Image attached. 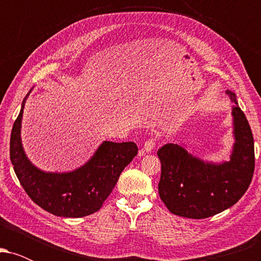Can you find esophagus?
Wrapping results in <instances>:
<instances>
[{
    "mask_svg": "<svg viewBox=\"0 0 261 261\" xmlns=\"http://www.w3.org/2000/svg\"><path fill=\"white\" fill-rule=\"evenodd\" d=\"M154 147H155V139H153V137H151V139H148L145 142V145H143L142 149H141L140 154L143 155L145 153H148V152H151Z\"/></svg>",
    "mask_w": 261,
    "mask_h": 261,
    "instance_id": "obj_1",
    "label": "esophagus"
}]
</instances>
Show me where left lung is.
<instances>
[{
    "label": "left lung",
    "instance_id": "left-lung-1",
    "mask_svg": "<svg viewBox=\"0 0 261 261\" xmlns=\"http://www.w3.org/2000/svg\"><path fill=\"white\" fill-rule=\"evenodd\" d=\"M227 94L236 103L232 109L236 142L228 162H203L174 143L158 149V193L176 216L196 220L215 216L234 205L249 188L255 168L253 134L236 94L230 91Z\"/></svg>",
    "mask_w": 261,
    "mask_h": 261
}]
</instances>
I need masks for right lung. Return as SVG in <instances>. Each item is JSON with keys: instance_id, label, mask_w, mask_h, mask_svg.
<instances>
[{"instance_id": "obj_1", "label": "right lung", "mask_w": 261, "mask_h": 261, "mask_svg": "<svg viewBox=\"0 0 261 261\" xmlns=\"http://www.w3.org/2000/svg\"><path fill=\"white\" fill-rule=\"evenodd\" d=\"M27 97L12 127L10 141L11 162L20 185L38 206L55 216L76 218L94 214L103 206L121 172L139 152L136 143L104 141L81 168L68 173L43 172L27 158L20 141Z\"/></svg>"}]
</instances>
